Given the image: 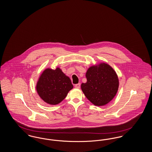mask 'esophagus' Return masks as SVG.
I'll list each match as a JSON object with an SVG mask.
<instances>
[{"instance_id": "34e87169", "label": "esophagus", "mask_w": 152, "mask_h": 152, "mask_svg": "<svg viewBox=\"0 0 152 152\" xmlns=\"http://www.w3.org/2000/svg\"><path fill=\"white\" fill-rule=\"evenodd\" d=\"M75 87L76 88H77V89H79L80 87V84L79 83V84H76L75 86Z\"/></svg>"}]
</instances>
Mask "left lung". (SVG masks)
Wrapping results in <instances>:
<instances>
[{
  "mask_svg": "<svg viewBox=\"0 0 152 152\" xmlns=\"http://www.w3.org/2000/svg\"><path fill=\"white\" fill-rule=\"evenodd\" d=\"M87 82L81 88L86 97L96 106L106 105L115 96L119 83L114 69L108 64L101 63L92 66L86 73Z\"/></svg>",
  "mask_w": 152,
  "mask_h": 152,
  "instance_id": "left-lung-1",
  "label": "left lung"
}]
</instances>
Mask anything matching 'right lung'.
Segmentation results:
<instances>
[{"label":"right lung","instance_id":"right-lung-1","mask_svg":"<svg viewBox=\"0 0 152 152\" xmlns=\"http://www.w3.org/2000/svg\"><path fill=\"white\" fill-rule=\"evenodd\" d=\"M70 79L61 70L47 68L42 73L36 85V91L45 102L56 105L63 101L73 88Z\"/></svg>","mask_w":152,"mask_h":152}]
</instances>
